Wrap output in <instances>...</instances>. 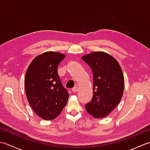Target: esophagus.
Segmentation results:
<instances>
[{
  "mask_svg": "<svg viewBox=\"0 0 150 150\" xmlns=\"http://www.w3.org/2000/svg\"><path fill=\"white\" fill-rule=\"evenodd\" d=\"M72 92H73V93H76L78 90H79V88L77 86H75L73 88H72Z\"/></svg>",
  "mask_w": 150,
  "mask_h": 150,
  "instance_id": "obj_1",
  "label": "esophagus"
}]
</instances>
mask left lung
Here are the masks:
<instances>
[{
	"label": "left lung",
	"mask_w": 150,
	"mask_h": 150,
	"mask_svg": "<svg viewBox=\"0 0 150 150\" xmlns=\"http://www.w3.org/2000/svg\"><path fill=\"white\" fill-rule=\"evenodd\" d=\"M93 73V97L85 105L88 113L95 118L106 117L122 97L124 79L117 60L103 52H95L82 57Z\"/></svg>",
	"instance_id": "obj_1"
}]
</instances>
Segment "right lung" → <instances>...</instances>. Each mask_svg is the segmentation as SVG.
<instances>
[{
  "instance_id": "obj_1",
  "label": "right lung",
  "mask_w": 150,
  "mask_h": 150,
  "mask_svg": "<svg viewBox=\"0 0 150 150\" xmlns=\"http://www.w3.org/2000/svg\"><path fill=\"white\" fill-rule=\"evenodd\" d=\"M64 54L47 52L35 58L26 70L24 86L27 99L34 112L44 120H53L61 113L69 93L64 88L57 67Z\"/></svg>"
}]
</instances>
